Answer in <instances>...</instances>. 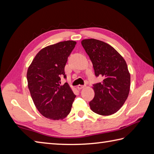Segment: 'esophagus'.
Returning <instances> with one entry per match:
<instances>
[{"mask_svg":"<svg viewBox=\"0 0 154 154\" xmlns=\"http://www.w3.org/2000/svg\"><path fill=\"white\" fill-rule=\"evenodd\" d=\"M85 87V85H77V88L79 90H80V89H83V88H84Z\"/></svg>","mask_w":154,"mask_h":154,"instance_id":"1","label":"esophagus"}]
</instances>
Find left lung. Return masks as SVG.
Segmentation results:
<instances>
[{"label": "left lung", "mask_w": 154, "mask_h": 154, "mask_svg": "<svg viewBox=\"0 0 154 154\" xmlns=\"http://www.w3.org/2000/svg\"><path fill=\"white\" fill-rule=\"evenodd\" d=\"M93 65L96 77L103 81L93 85L94 97L89 102L91 110L100 115L116 112L128 96L130 75L124 58L105 42L86 39L81 41Z\"/></svg>", "instance_id": "8db88e82"}]
</instances>
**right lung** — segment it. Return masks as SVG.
I'll use <instances>...</instances> for the list:
<instances>
[{
  "label": "right lung",
  "instance_id": "add662e5",
  "mask_svg": "<svg viewBox=\"0 0 154 154\" xmlns=\"http://www.w3.org/2000/svg\"><path fill=\"white\" fill-rule=\"evenodd\" d=\"M76 42L64 41L49 45L38 52L27 72L32 99L44 116L62 120L70 112L76 95L67 83L61 85V77L66 79L65 66Z\"/></svg>",
  "mask_w": 154,
  "mask_h": 154
}]
</instances>
